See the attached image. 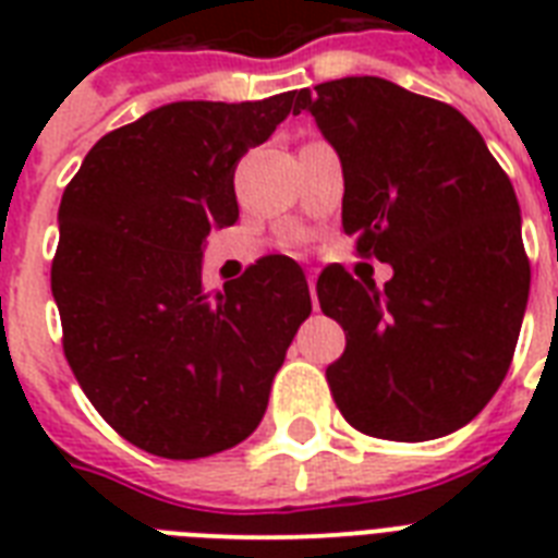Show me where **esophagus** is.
<instances>
[{
  "mask_svg": "<svg viewBox=\"0 0 558 558\" xmlns=\"http://www.w3.org/2000/svg\"><path fill=\"white\" fill-rule=\"evenodd\" d=\"M315 280H318V275H315V271H310V275H306V287H310V295H313V301H315ZM315 306H318V301H315Z\"/></svg>",
  "mask_w": 558,
  "mask_h": 558,
  "instance_id": "esophagus-1",
  "label": "esophagus"
}]
</instances>
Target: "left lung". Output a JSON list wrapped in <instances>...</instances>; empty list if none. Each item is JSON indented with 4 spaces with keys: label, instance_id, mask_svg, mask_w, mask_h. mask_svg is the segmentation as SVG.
Instances as JSON below:
<instances>
[{
    "label": "left lung",
    "instance_id": "left-lung-1",
    "mask_svg": "<svg viewBox=\"0 0 558 558\" xmlns=\"http://www.w3.org/2000/svg\"><path fill=\"white\" fill-rule=\"evenodd\" d=\"M344 170L341 226L393 266L385 289L341 266L318 278L348 348L327 367L353 428L420 442L475 420L510 371L530 260L510 177L442 100L381 77L298 92Z\"/></svg>",
    "mask_w": 558,
    "mask_h": 558
}]
</instances>
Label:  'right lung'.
Returning a JSON list of instances; mask_svg holds the SVG:
<instances>
[{"mask_svg": "<svg viewBox=\"0 0 558 558\" xmlns=\"http://www.w3.org/2000/svg\"><path fill=\"white\" fill-rule=\"evenodd\" d=\"M301 112L266 100H179L100 138L65 185L51 263L63 353L124 440L170 460L243 442L313 313L301 266L271 254L202 287L210 228L240 217L234 168Z\"/></svg>", "mask_w": 558, "mask_h": 558, "instance_id": "1", "label": "right lung"}]
</instances>
